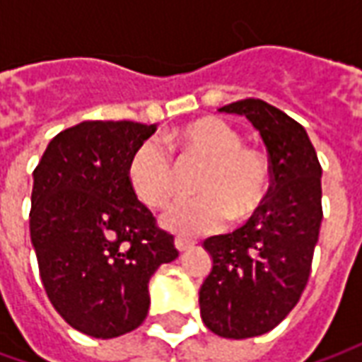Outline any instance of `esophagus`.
Segmentation results:
<instances>
[{
    "label": "esophagus",
    "instance_id": "1",
    "mask_svg": "<svg viewBox=\"0 0 362 362\" xmlns=\"http://www.w3.org/2000/svg\"><path fill=\"white\" fill-rule=\"evenodd\" d=\"M192 244L194 243H192V240H188V238H184V236H176V238H174V246H176V250L178 252L188 250Z\"/></svg>",
    "mask_w": 362,
    "mask_h": 362
}]
</instances>
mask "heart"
Returning <instances> with one entry per match:
<instances>
[{
	"label": "heart",
	"mask_w": 362,
	"mask_h": 362,
	"mask_svg": "<svg viewBox=\"0 0 362 362\" xmlns=\"http://www.w3.org/2000/svg\"><path fill=\"white\" fill-rule=\"evenodd\" d=\"M180 166L204 163L194 180L199 196L180 199L163 215V225L180 235L211 233L225 221L244 223L266 204L272 168L264 153L243 145V135L217 116H202L166 135ZM127 178L139 202L158 209L178 189L176 165L157 141H143L127 165Z\"/></svg>",
	"instance_id": "obj_1"
}]
</instances>
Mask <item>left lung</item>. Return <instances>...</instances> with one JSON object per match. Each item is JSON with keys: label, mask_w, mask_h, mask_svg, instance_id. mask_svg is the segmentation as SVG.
I'll return each instance as SVG.
<instances>
[{"label": "left lung", "mask_w": 362, "mask_h": 362, "mask_svg": "<svg viewBox=\"0 0 362 362\" xmlns=\"http://www.w3.org/2000/svg\"><path fill=\"white\" fill-rule=\"evenodd\" d=\"M219 110L250 119L272 168L262 209L204 243L213 266L199 288L202 320L221 337L246 339L285 320L308 283L322 225V166L306 129L272 104L244 98Z\"/></svg>", "instance_id": "obj_1"}]
</instances>
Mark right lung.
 Returning a JSON list of instances; mask_svg holds the SVG:
<instances>
[{"label":"right lung","mask_w":362,"mask_h":362,"mask_svg":"<svg viewBox=\"0 0 362 362\" xmlns=\"http://www.w3.org/2000/svg\"><path fill=\"white\" fill-rule=\"evenodd\" d=\"M155 124L81 122L59 132L33 173L30 240L46 295L62 318L98 339L143 324L149 279L178 258L127 178Z\"/></svg>","instance_id":"obj_1"}]
</instances>
